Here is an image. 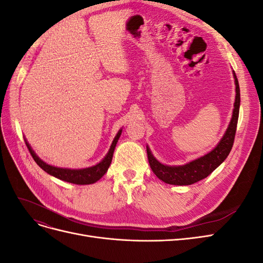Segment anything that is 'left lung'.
<instances>
[{
  "label": "left lung",
  "instance_id": "1",
  "mask_svg": "<svg viewBox=\"0 0 263 263\" xmlns=\"http://www.w3.org/2000/svg\"><path fill=\"white\" fill-rule=\"evenodd\" d=\"M235 84H236V100L234 105V112L232 121L229 123L228 128L221 138L219 144L212 150L211 153L205 155L196 160L191 161L184 165L169 166L156 160V158L151 155L149 148L147 147V156L150 168L156 176L164 183L173 185H190L195 182L201 181L209 177L210 174L217 168V166L225 160L233 148L235 135L237 129L238 116H239L240 106V89L236 73L234 72Z\"/></svg>",
  "mask_w": 263,
  "mask_h": 263
}]
</instances>
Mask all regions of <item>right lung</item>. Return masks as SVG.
Segmentation results:
<instances>
[{
    "instance_id": "add662e5",
    "label": "right lung",
    "mask_w": 263,
    "mask_h": 263,
    "mask_svg": "<svg viewBox=\"0 0 263 263\" xmlns=\"http://www.w3.org/2000/svg\"><path fill=\"white\" fill-rule=\"evenodd\" d=\"M121 134H122V129L117 133V135L112 142V146H110V148L108 150L107 155L100 163H98L97 165L91 166V168L79 169V170L62 169V168H57V166H52L50 164H47L46 162H44L42 160V159H39L36 156V154L34 153L33 149L30 148L27 141H26V146L29 150L31 157H33V159L35 160V162L39 166H41L44 171L49 173L50 176H53L62 181L73 183V184H92V183H95L98 180H100L106 173L108 166L110 165V162H112L114 149L116 147V144H117L119 136H121Z\"/></svg>"
}]
</instances>
